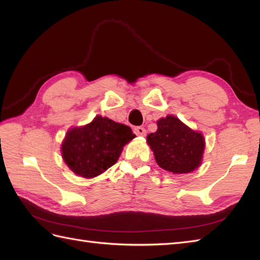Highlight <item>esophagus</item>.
I'll return each instance as SVG.
<instances>
[{"mask_svg": "<svg viewBox=\"0 0 260 260\" xmlns=\"http://www.w3.org/2000/svg\"><path fill=\"white\" fill-rule=\"evenodd\" d=\"M134 133H135L137 136H145L146 131H145L144 127H135V128H134Z\"/></svg>", "mask_w": 260, "mask_h": 260, "instance_id": "34e87169", "label": "esophagus"}]
</instances>
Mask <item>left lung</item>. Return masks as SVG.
I'll return each instance as SVG.
<instances>
[{
  "label": "left lung",
  "mask_w": 260,
  "mask_h": 260,
  "mask_svg": "<svg viewBox=\"0 0 260 260\" xmlns=\"http://www.w3.org/2000/svg\"><path fill=\"white\" fill-rule=\"evenodd\" d=\"M146 139L157 165L169 172L190 173L201 165L206 146L202 133L193 131L173 115L158 119L157 131Z\"/></svg>",
  "instance_id": "1"
}]
</instances>
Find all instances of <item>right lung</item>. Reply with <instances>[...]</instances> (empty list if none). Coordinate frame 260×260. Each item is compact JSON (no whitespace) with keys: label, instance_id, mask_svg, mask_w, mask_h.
<instances>
[{"label":"right lung","instance_id":"obj_1","mask_svg":"<svg viewBox=\"0 0 260 260\" xmlns=\"http://www.w3.org/2000/svg\"><path fill=\"white\" fill-rule=\"evenodd\" d=\"M134 137L129 126L97 115L89 124L68 129L61 144L62 158L75 174L92 179L113 167Z\"/></svg>","mask_w":260,"mask_h":260}]
</instances>
